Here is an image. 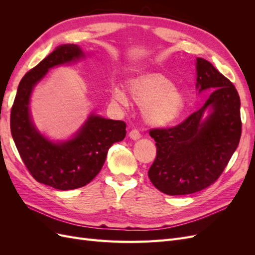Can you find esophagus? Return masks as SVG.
Here are the masks:
<instances>
[{
	"mask_svg": "<svg viewBox=\"0 0 255 255\" xmlns=\"http://www.w3.org/2000/svg\"><path fill=\"white\" fill-rule=\"evenodd\" d=\"M128 136H129V138H132V139L136 140V139H139V138L141 137V134H140V132H139V130H138V129L133 128V129L129 132Z\"/></svg>",
	"mask_w": 255,
	"mask_h": 255,
	"instance_id": "1",
	"label": "esophagus"
}]
</instances>
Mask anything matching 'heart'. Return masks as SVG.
<instances>
[{
    "label": "heart",
    "mask_w": 255,
    "mask_h": 255,
    "mask_svg": "<svg viewBox=\"0 0 255 255\" xmlns=\"http://www.w3.org/2000/svg\"><path fill=\"white\" fill-rule=\"evenodd\" d=\"M132 101L143 109V117L149 125L164 128L172 125L182 115L185 98L174 84L161 74H150L138 78L128 85ZM114 99L121 104H127L128 99L120 89L114 90Z\"/></svg>",
    "instance_id": "heart-1"
}]
</instances>
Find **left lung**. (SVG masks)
Segmentation results:
<instances>
[{
    "mask_svg": "<svg viewBox=\"0 0 255 255\" xmlns=\"http://www.w3.org/2000/svg\"><path fill=\"white\" fill-rule=\"evenodd\" d=\"M196 68L199 92L212 90L204 105L180 125L149 132L157 148L150 181L170 196L194 194L214 184L242 136L241 99L232 82L206 59L198 57ZM207 108L212 113L202 122Z\"/></svg>",
    "mask_w": 255,
    "mask_h": 255,
    "instance_id": "8db88e82",
    "label": "left lung"
}]
</instances>
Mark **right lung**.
Masks as SVG:
<instances>
[{
  "mask_svg": "<svg viewBox=\"0 0 255 255\" xmlns=\"http://www.w3.org/2000/svg\"><path fill=\"white\" fill-rule=\"evenodd\" d=\"M84 56L76 44H61L23 76L10 113V130L20 156L34 179L59 190L80 188L101 170L113 143L127 134L125 121L91 115L74 138L54 143L33 126L28 103L33 87L50 68Z\"/></svg>",
  "mask_w": 255,
  "mask_h": 255,
  "instance_id": "1",
  "label": "right lung"
}]
</instances>
